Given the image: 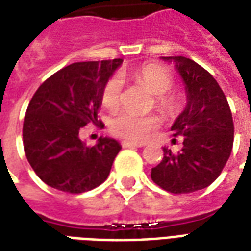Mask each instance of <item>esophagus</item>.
<instances>
[{"label":"esophagus","mask_w":251,"mask_h":251,"mask_svg":"<svg viewBox=\"0 0 251 251\" xmlns=\"http://www.w3.org/2000/svg\"><path fill=\"white\" fill-rule=\"evenodd\" d=\"M122 148H142V144H135V142H130V141H122L121 142Z\"/></svg>","instance_id":"obj_1"}]
</instances>
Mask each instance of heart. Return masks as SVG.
I'll use <instances>...</instances> for the list:
<instances>
[{
    "mask_svg": "<svg viewBox=\"0 0 251 251\" xmlns=\"http://www.w3.org/2000/svg\"><path fill=\"white\" fill-rule=\"evenodd\" d=\"M131 78L144 85L155 94V107L165 117L178 116L183 109V94L178 90H172L173 75L168 69L158 64H145L129 73ZM102 106L107 110H114L121 103V82L113 77L103 86L101 97ZM159 126V120L155 116H141L133 111H124L111 121L110 130L117 137L145 142Z\"/></svg>",
    "mask_w": 251,
    "mask_h": 251,
    "instance_id": "obj_1",
    "label": "heart"
}]
</instances>
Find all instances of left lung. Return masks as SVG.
Instances as JSON below:
<instances>
[{"mask_svg":"<svg viewBox=\"0 0 251 251\" xmlns=\"http://www.w3.org/2000/svg\"><path fill=\"white\" fill-rule=\"evenodd\" d=\"M162 59L176 64L186 85L187 105L172 126L174 137H183L182 150L174 154L163 148L151 179L166 192L187 194L218 178L233 149L234 124L222 89L207 70L182 55Z\"/></svg>","mask_w":251,"mask_h":251,"instance_id":"obj_1","label":"left lung"}]
</instances>
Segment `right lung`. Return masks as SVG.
<instances>
[{"instance_id":"right-lung-1","label":"right lung","mask_w":251,"mask_h":251,"mask_svg":"<svg viewBox=\"0 0 251 251\" xmlns=\"http://www.w3.org/2000/svg\"><path fill=\"white\" fill-rule=\"evenodd\" d=\"M122 59L75 62L50 75L27 106L22 138L33 170L48 186L70 193L89 192L109 176L121 145L100 137L86 146L79 133L98 118L103 86Z\"/></svg>"}]
</instances>
